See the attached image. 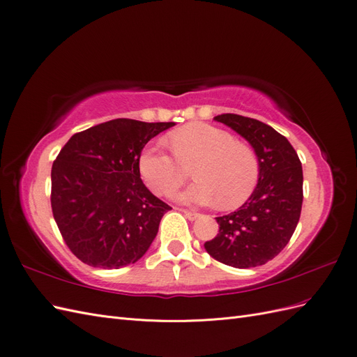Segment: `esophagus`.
I'll return each instance as SVG.
<instances>
[{
	"label": "esophagus",
	"mask_w": 357,
	"mask_h": 357,
	"mask_svg": "<svg viewBox=\"0 0 357 357\" xmlns=\"http://www.w3.org/2000/svg\"><path fill=\"white\" fill-rule=\"evenodd\" d=\"M181 213L185 214L189 220H195V219H198V218H199V213H197V211H190V210L181 208Z\"/></svg>",
	"instance_id": "esophagus-1"
}]
</instances>
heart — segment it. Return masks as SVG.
<instances>
[{
	"mask_svg": "<svg viewBox=\"0 0 357 357\" xmlns=\"http://www.w3.org/2000/svg\"><path fill=\"white\" fill-rule=\"evenodd\" d=\"M171 153L160 144L143 150L139 176L156 195H169L189 178L199 181L177 197L185 202L218 204L238 208L252 197L259 180V160L250 147L236 143L232 134L218 126L193 123L168 135Z\"/></svg>",
	"mask_w": 357,
	"mask_h": 357,
	"instance_id": "heart-1",
	"label": "heart"
}]
</instances>
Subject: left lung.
Returning <instances> with one entry per match:
<instances>
[{
    "mask_svg": "<svg viewBox=\"0 0 357 357\" xmlns=\"http://www.w3.org/2000/svg\"><path fill=\"white\" fill-rule=\"evenodd\" d=\"M214 121L232 128L255 149L259 180L252 197L222 218L219 234L204 244L215 261L234 268L264 265L283 250L294 235L302 208V165L287 138L274 128L240 114Z\"/></svg>",
    "mask_w": 357,
    "mask_h": 357,
    "instance_id": "left-lung-1",
    "label": "left lung"
}]
</instances>
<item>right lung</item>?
I'll list each match as a JSON object with an SVG mask.
<instances>
[{
	"label": "right lung",
	"mask_w": 357,
	"mask_h": 357,
	"mask_svg": "<svg viewBox=\"0 0 357 357\" xmlns=\"http://www.w3.org/2000/svg\"><path fill=\"white\" fill-rule=\"evenodd\" d=\"M174 122L114 119L74 134L52 167V213L63 241L83 264H135L171 207L139 177L143 147Z\"/></svg>",
	"instance_id": "right-lung-1"
}]
</instances>
